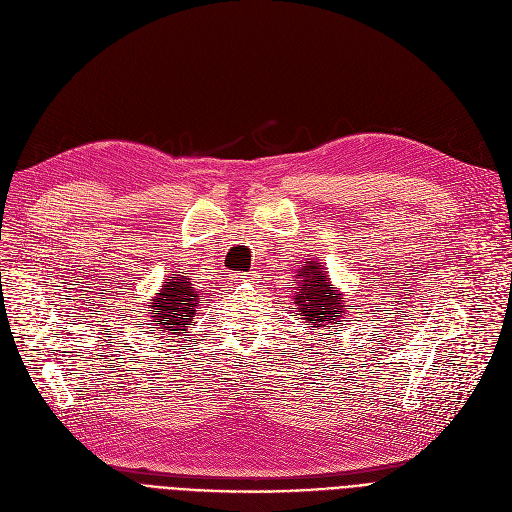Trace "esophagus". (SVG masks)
Segmentation results:
<instances>
[{
    "label": "esophagus",
    "mask_w": 512,
    "mask_h": 512,
    "mask_svg": "<svg viewBox=\"0 0 512 512\" xmlns=\"http://www.w3.org/2000/svg\"><path fill=\"white\" fill-rule=\"evenodd\" d=\"M234 278H236V280H240V282H255V280H257V274H253V272H244V274H236Z\"/></svg>",
    "instance_id": "esophagus-1"
}]
</instances>
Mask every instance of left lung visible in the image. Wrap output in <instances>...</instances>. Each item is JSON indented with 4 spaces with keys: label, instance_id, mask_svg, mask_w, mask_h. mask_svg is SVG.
Instances as JSON below:
<instances>
[{
    "label": "left lung",
    "instance_id": "obj_1",
    "mask_svg": "<svg viewBox=\"0 0 512 512\" xmlns=\"http://www.w3.org/2000/svg\"><path fill=\"white\" fill-rule=\"evenodd\" d=\"M295 278L297 282L291 284V288L297 307L293 309H297L303 320L311 324V330L339 324L349 305L341 303L343 297L326 278L322 265L318 261H303V268L295 272Z\"/></svg>",
    "mask_w": 512,
    "mask_h": 512
}]
</instances>
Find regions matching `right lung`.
<instances>
[{
  "label": "right lung",
  "mask_w": 512,
  "mask_h": 512,
  "mask_svg": "<svg viewBox=\"0 0 512 512\" xmlns=\"http://www.w3.org/2000/svg\"><path fill=\"white\" fill-rule=\"evenodd\" d=\"M201 295H205V291H196L190 278L182 276V272L167 276L157 297L150 301V322L167 335L182 337V332L188 330V324L194 320Z\"/></svg>",
  "instance_id": "add662e5"
}]
</instances>
